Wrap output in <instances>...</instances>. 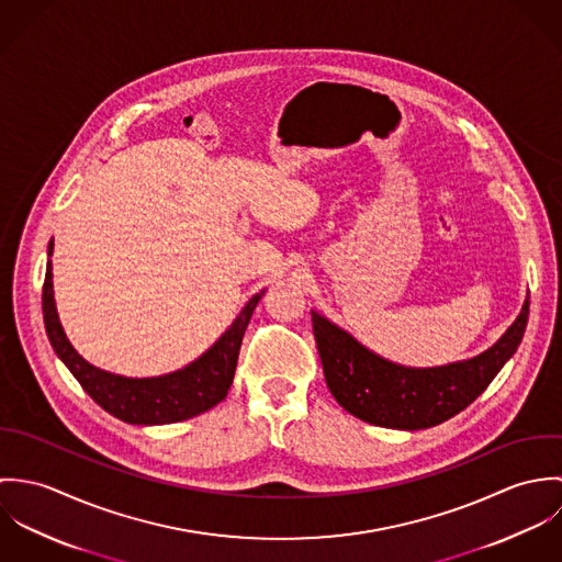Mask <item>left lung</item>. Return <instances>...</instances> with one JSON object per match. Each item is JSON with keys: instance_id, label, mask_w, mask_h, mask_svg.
I'll return each mask as SVG.
<instances>
[{"instance_id": "left-lung-1", "label": "left lung", "mask_w": 562, "mask_h": 562, "mask_svg": "<svg viewBox=\"0 0 562 562\" xmlns=\"http://www.w3.org/2000/svg\"><path fill=\"white\" fill-rule=\"evenodd\" d=\"M530 314L526 299L517 321L484 352L439 368H406L359 344L350 333L312 312L326 385L355 417L398 430L437 426L481 396L521 344Z\"/></svg>"}]
</instances>
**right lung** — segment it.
<instances>
[{
	"label": "right lung",
	"instance_id": "1",
	"mask_svg": "<svg viewBox=\"0 0 562 562\" xmlns=\"http://www.w3.org/2000/svg\"><path fill=\"white\" fill-rule=\"evenodd\" d=\"M54 241H49L47 255H52ZM263 292L255 294L240 316L223 333V337L203 352L196 361L183 370L154 376V379H127L90 366L81 359L78 350L65 335V328L58 321L56 301H54V281H52V261H47L45 283H43V321L47 337L63 359V363L78 379L83 392L97 402L110 415L127 424H172L190 419L199 413L210 411L218 402L225 401L240 355L241 337L248 321L259 303Z\"/></svg>",
	"mask_w": 562,
	"mask_h": 562
}]
</instances>
